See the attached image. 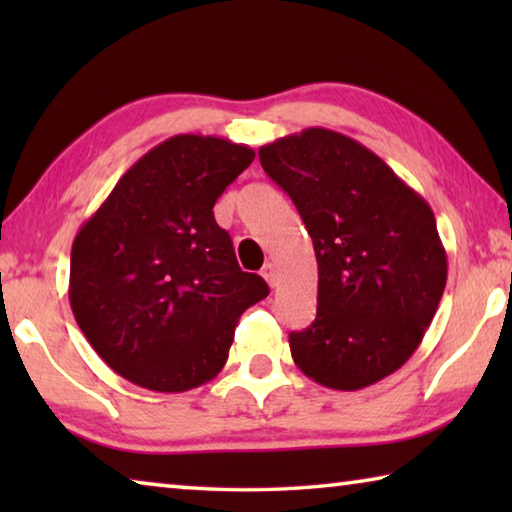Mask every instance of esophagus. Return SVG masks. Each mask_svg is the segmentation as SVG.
I'll return each mask as SVG.
<instances>
[{
    "label": "esophagus",
    "instance_id": "obj_1",
    "mask_svg": "<svg viewBox=\"0 0 512 512\" xmlns=\"http://www.w3.org/2000/svg\"><path fill=\"white\" fill-rule=\"evenodd\" d=\"M262 275H264V280H266L268 284H271V287H277V271H275V264L266 262L264 268H262Z\"/></svg>",
    "mask_w": 512,
    "mask_h": 512
}]
</instances>
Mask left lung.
<instances>
[{
	"label": "left lung",
	"instance_id": "1",
	"mask_svg": "<svg viewBox=\"0 0 512 512\" xmlns=\"http://www.w3.org/2000/svg\"><path fill=\"white\" fill-rule=\"evenodd\" d=\"M298 207L318 262L316 320L289 334L320 386L359 391L418 350L447 282L429 203L352 137L307 128L259 149Z\"/></svg>",
	"mask_w": 512,
	"mask_h": 512
}]
</instances>
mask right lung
Wrapping results in <instances>:
<instances>
[{
    "instance_id": "add662e5",
    "label": "right lung",
    "mask_w": 512,
    "mask_h": 512,
    "mask_svg": "<svg viewBox=\"0 0 512 512\" xmlns=\"http://www.w3.org/2000/svg\"><path fill=\"white\" fill-rule=\"evenodd\" d=\"M253 160L250 146L223 137H169L83 223L69 305L117 375L183 393L225 366L239 316L268 296V284L241 271L212 207Z\"/></svg>"
}]
</instances>
